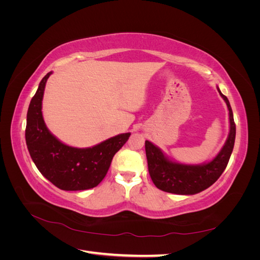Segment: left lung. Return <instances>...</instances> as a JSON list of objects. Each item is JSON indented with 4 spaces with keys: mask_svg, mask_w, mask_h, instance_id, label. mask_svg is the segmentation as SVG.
Segmentation results:
<instances>
[{
    "mask_svg": "<svg viewBox=\"0 0 260 260\" xmlns=\"http://www.w3.org/2000/svg\"><path fill=\"white\" fill-rule=\"evenodd\" d=\"M218 91L225 101L228 109H229L230 133L221 152L214 160L205 165H200V166H188V165L172 162L164 156L159 148H157L148 141H145L149 176L156 187H158L159 190L181 195L196 194L206 190L222 175L233 151L235 122L229 100L219 89Z\"/></svg>",
    "mask_w": 260,
    "mask_h": 260,
    "instance_id": "8db88e82",
    "label": "left lung"
}]
</instances>
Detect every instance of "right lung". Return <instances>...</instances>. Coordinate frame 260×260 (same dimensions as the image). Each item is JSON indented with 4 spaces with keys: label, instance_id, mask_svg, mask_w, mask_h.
I'll return each instance as SVG.
<instances>
[{
    "label": "right lung",
    "instance_id": "add662e5",
    "mask_svg": "<svg viewBox=\"0 0 260 260\" xmlns=\"http://www.w3.org/2000/svg\"><path fill=\"white\" fill-rule=\"evenodd\" d=\"M46 74L31 99L27 113L26 143L39 171L64 191H81L96 186L107 174L114 155L127 142L130 133H122L90 148L70 147L55 138L45 127L42 99Z\"/></svg>",
    "mask_w": 260,
    "mask_h": 260
}]
</instances>
